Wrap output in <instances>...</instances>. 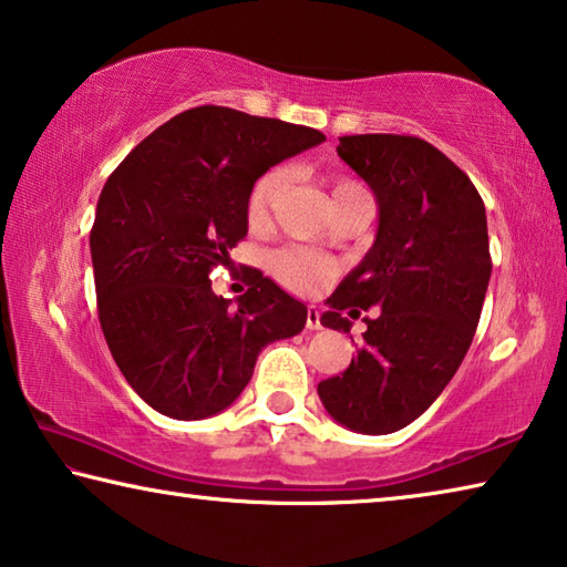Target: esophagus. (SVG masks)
<instances>
[{"instance_id": "obj_1", "label": "esophagus", "mask_w": 567, "mask_h": 567, "mask_svg": "<svg viewBox=\"0 0 567 567\" xmlns=\"http://www.w3.org/2000/svg\"><path fill=\"white\" fill-rule=\"evenodd\" d=\"M306 329H311V331L321 329V313H319V309H313V306L306 309Z\"/></svg>"}]
</instances>
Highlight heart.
I'll return each mask as SVG.
<instances>
[{
    "label": "heart",
    "mask_w": 567,
    "mask_h": 567,
    "mask_svg": "<svg viewBox=\"0 0 567 567\" xmlns=\"http://www.w3.org/2000/svg\"><path fill=\"white\" fill-rule=\"evenodd\" d=\"M286 188V171L271 168L264 175H258L256 183L250 185L248 198H246V218L254 228H264L271 223L274 208L281 193ZM367 190L364 185L347 175H337L329 183V196L331 203H339L341 198L351 196V193ZM266 268L286 291L299 293V296H317L323 291V286L329 284L333 276V264L329 258L313 254L309 248L301 246H286L278 248L274 254H268Z\"/></svg>",
    "instance_id": "1"
}]
</instances>
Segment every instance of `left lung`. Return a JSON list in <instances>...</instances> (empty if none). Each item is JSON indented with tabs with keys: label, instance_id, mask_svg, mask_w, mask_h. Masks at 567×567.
Masks as SVG:
<instances>
[{
	"label": "left lung",
	"instance_id": "8db88e82",
	"mask_svg": "<svg viewBox=\"0 0 567 567\" xmlns=\"http://www.w3.org/2000/svg\"><path fill=\"white\" fill-rule=\"evenodd\" d=\"M337 153L379 200L377 244L329 299L323 327L364 319L357 357L319 382L333 420L364 434L414 422L450 384L475 337L489 271L485 203L465 171L414 135H344Z\"/></svg>",
	"mask_w": 567,
	"mask_h": 567
}]
</instances>
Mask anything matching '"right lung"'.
Returning a JSON list of instances; mask_svg holds the SVG:
<instances>
[{"label":"right lung","instance_id":"obj_1","mask_svg":"<svg viewBox=\"0 0 567 567\" xmlns=\"http://www.w3.org/2000/svg\"><path fill=\"white\" fill-rule=\"evenodd\" d=\"M323 133L200 105L171 117L110 173L90 230L102 333L127 384L173 420L234 402L271 341L306 323V306L250 271L238 303L210 271L248 234L250 185Z\"/></svg>","mask_w":567,"mask_h":567}]
</instances>
